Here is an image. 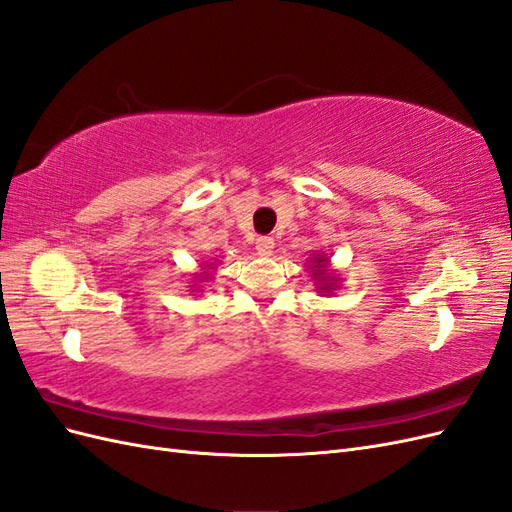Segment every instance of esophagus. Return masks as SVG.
<instances>
[{
  "instance_id": "esophagus-1",
  "label": "esophagus",
  "mask_w": 512,
  "mask_h": 512,
  "mask_svg": "<svg viewBox=\"0 0 512 512\" xmlns=\"http://www.w3.org/2000/svg\"><path fill=\"white\" fill-rule=\"evenodd\" d=\"M273 247H275V241L271 237H258L256 239V250L262 256H271L273 254Z\"/></svg>"
}]
</instances>
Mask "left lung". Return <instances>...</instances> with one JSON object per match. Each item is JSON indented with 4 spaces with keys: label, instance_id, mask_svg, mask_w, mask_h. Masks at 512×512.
<instances>
[{
    "label": "left lung",
    "instance_id": "1",
    "mask_svg": "<svg viewBox=\"0 0 512 512\" xmlns=\"http://www.w3.org/2000/svg\"><path fill=\"white\" fill-rule=\"evenodd\" d=\"M312 260H314V267L312 269H314V280H318V290L320 292H331L335 282H337V277L327 269L329 267V258L314 256Z\"/></svg>",
    "mask_w": 512,
    "mask_h": 512
}]
</instances>
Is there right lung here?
<instances>
[{
	"instance_id": "add662e5",
	"label": "right lung",
	"mask_w": 512,
	"mask_h": 512,
	"mask_svg": "<svg viewBox=\"0 0 512 512\" xmlns=\"http://www.w3.org/2000/svg\"><path fill=\"white\" fill-rule=\"evenodd\" d=\"M207 269H213V267H207ZM205 275H200V282H203V280H209V271H203Z\"/></svg>"
}]
</instances>
